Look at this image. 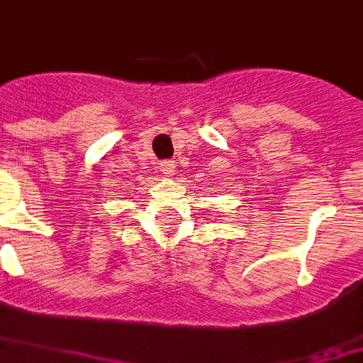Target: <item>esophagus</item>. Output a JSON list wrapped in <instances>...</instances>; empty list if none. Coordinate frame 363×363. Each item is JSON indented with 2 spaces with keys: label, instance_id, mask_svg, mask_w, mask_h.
Masks as SVG:
<instances>
[{
  "label": "esophagus",
  "instance_id": "34e87169",
  "mask_svg": "<svg viewBox=\"0 0 363 363\" xmlns=\"http://www.w3.org/2000/svg\"><path fill=\"white\" fill-rule=\"evenodd\" d=\"M160 168H162V172H164V174H172V172H174V168H176V162H174V160H166V162H162V166H160Z\"/></svg>",
  "mask_w": 363,
  "mask_h": 363
}]
</instances>
